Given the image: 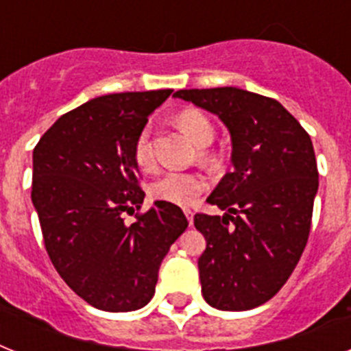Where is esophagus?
Returning <instances> with one entry per match:
<instances>
[{"instance_id":"esophagus-1","label":"esophagus","mask_w":351,"mask_h":351,"mask_svg":"<svg viewBox=\"0 0 351 351\" xmlns=\"http://www.w3.org/2000/svg\"><path fill=\"white\" fill-rule=\"evenodd\" d=\"M184 213H186L187 220H189V224H193V211H191V209H186Z\"/></svg>"}]
</instances>
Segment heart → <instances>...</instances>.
<instances>
[{
  "mask_svg": "<svg viewBox=\"0 0 351 351\" xmlns=\"http://www.w3.org/2000/svg\"><path fill=\"white\" fill-rule=\"evenodd\" d=\"M176 125L186 132L197 145H208L215 136V127L200 109H182L176 114ZM132 156L140 169H151L154 164L153 149H151V132L143 127L136 136ZM206 189V178L195 171H167L160 175L149 186V195L158 202H167L173 206H191Z\"/></svg>",
  "mask_w": 351,
  "mask_h": 351,
  "instance_id": "1",
  "label": "heart"
}]
</instances>
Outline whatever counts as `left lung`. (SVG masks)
I'll return each mask as SVG.
<instances>
[{
    "label": "left lung",
    "instance_id": "8db88e82",
    "mask_svg": "<svg viewBox=\"0 0 351 351\" xmlns=\"http://www.w3.org/2000/svg\"><path fill=\"white\" fill-rule=\"evenodd\" d=\"M175 96L219 114L233 142V171L208 198L228 213L195 215V228L208 240L198 258L204 299L217 310H251L286 284L310 237L319 187L313 143L267 96L237 87Z\"/></svg>",
    "mask_w": 351,
    "mask_h": 351
}]
</instances>
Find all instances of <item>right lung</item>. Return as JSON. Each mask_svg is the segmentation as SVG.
Here are the masks:
<instances>
[{"instance_id": "1", "label": "right lung", "mask_w": 351, "mask_h": 351, "mask_svg": "<svg viewBox=\"0 0 351 351\" xmlns=\"http://www.w3.org/2000/svg\"><path fill=\"white\" fill-rule=\"evenodd\" d=\"M171 93L95 98L58 118L36 143L30 197L43 244L69 288L98 310L147 304L160 264L189 224L173 204L140 211L145 193L132 149ZM125 213L137 219L132 225L125 224Z\"/></svg>"}]
</instances>
